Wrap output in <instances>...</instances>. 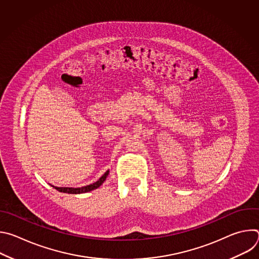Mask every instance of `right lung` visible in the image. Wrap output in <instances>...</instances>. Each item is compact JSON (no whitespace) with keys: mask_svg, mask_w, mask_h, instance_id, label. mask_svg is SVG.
Segmentation results:
<instances>
[{"mask_svg":"<svg viewBox=\"0 0 259 259\" xmlns=\"http://www.w3.org/2000/svg\"><path fill=\"white\" fill-rule=\"evenodd\" d=\"M109 171L107 170L96 182L92 183V184H89V186H86V187H82V188H56V187H53L55 188L57 191L61 192V193H67V194H83V193H88V192H91L95 189H98L101 184L104 182V180L106 179L107 175H108Z\"/></svg>","mask_w":259,"mask_h":259,"instance_id":"add662e5","label":"right lung"}]
</instances>
